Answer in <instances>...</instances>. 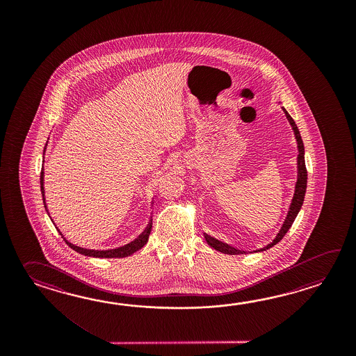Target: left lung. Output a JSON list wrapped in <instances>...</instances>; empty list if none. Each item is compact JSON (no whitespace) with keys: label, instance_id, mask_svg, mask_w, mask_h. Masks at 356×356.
Returning <instances> with one entry per match:
<instances>
[{"label":"left lung","instance_id":"1","mask_svg":"<svg viewBox=\"0 0 356 356\" xmlns=\"http://www.w3.org/2000/svg\"><path fill=\"white\" fill-rule=\"evenodd\" d=\"M284 111H285V109H284ZM285 114H286V117H288L290 124L293 126L294 134H296V141H298V147H299V155H298V181H296V193H294L293 201H291V204H290V210H289L286 220H285L284 225L281 227L280 233L273 239V243H270L266 248L261 250L271 248L275 244H277V243L280 242L281 239L288 233L289 229L291 227L294 220H296L298 212L302 209V201H304V196H305V189H307V178H308V175H307V168H305V161H304V145H302V137H300L299 129L296 127V122L291 118V115H290L286 111H285ZM204 236L207 244L211 245V248L219 250L221 253H225V254H241V253H245V252H243V250H235V248L227 245L225 243L219 242V241L213 239L212 236L206 234V233H204Z\"/></svg>","mask_w":356,"mask_h":356}]
</instances>
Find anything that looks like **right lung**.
<instances>
[{"mask_svg":"<svg viewBox=\"0 0 356 356\" xmlns=\"http://www.w3.org/2000/svg\"><path fill=\"white\" fill-rule=\"evenodd\" d=\"M44 152H46V149H44ZM43 186H44V172H43V168H42V172H40V191H42V196H43V204H44V207H46L47 210L46 198H44V187H43ZM152 219L150 220L147 227L145 229L144 233L140 235L137 239H135L134 242L129 243L127 245H123V247H120V248L111 250H85V248L77 247V245H74V244L67 242V241L63 238V235H62L60 230H58V233L62 235L63 241L67 243V245L70 248H72V250H76L77 253L83 254V256L98 258H123L134 254L136 250H141V248L144 247L145 244L149 241V235H150V232H152Z\"/></svg>","mask_w":356,"mask_h":356,"instance_id":"1","label":"right lung"}]
</instances>
